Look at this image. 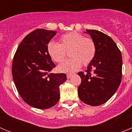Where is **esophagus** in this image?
Masks as SVG:
<instances>
[{
  "mask_svg": "<svg viewBox=\"0 0 132 132\" xmlns=\"http://www.w3.org/2000/svg\"><path fill=\"white\" fill-rule=\"evenodd\" d=\"M72 75H73L72 74H67V79H70V78L72 77Z\"/></svg>",
  "mask_w": 132,
  "mask_h": 132,
  "instance_id": "obj_1",
  "label": "esophagus"
}]
</instances>
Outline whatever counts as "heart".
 <instances>
[{
  "label": "heart",
  "mask_w": 132,
  "mask_h": 132,
  "mask_svg": "<svg viewBox=\"0 0 132 132\" xmlns=\"http://www.w3.org/2000/svg\"><path fill=\"white\" fill-rule=\"evenodd\" d=\"M47 51L51 59L58 63L65 60L68 53L71 58L59 65L57 69L63 73H73L79 70L82 64L87 66L93 61L96 53V45L92 38L71 31L61 36L59 44L50 42Z\"/></svg>",
  "instance_id": "1"
}]
</instances>
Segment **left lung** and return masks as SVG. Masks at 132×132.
<instances>
[{"label": "left lung", "instance_id": "obj_1", "mask_svg": "<svg viewBox=\"0 0 132 132\" xmlns=\"http://www.w3.org/2000/svg\"><path fill=\"white\" fill-rule=\"evenodd\" d=\"M96 45L95 57L86 73H78L81 83L78 95L84 103L99 106L105 103L116 93L122 80V54L110 37L95 30H87Z\"/></svg>", "mask_w": 132, "mask_h": 132}]
</instances>
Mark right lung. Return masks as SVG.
<instances>
[{"instance_id": "add662e5", "label": "right lung", "mask_w": 132, "mask_h": 132, "mask_svg": "<svg viewBox=\"0 0 132 132\" xmlns=\"http://www.w3.org/2000/svg\"><path fill=\"white\" fill-rule=\"evenodd\" d=\"M57 31L37 29L27 35L16 50L12 73L16 89L25 102L39 109L55 105L59 86L67 80L65 73H51L55 67L47 45Z\"/></svg>"}]
</instances>
